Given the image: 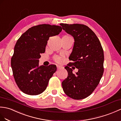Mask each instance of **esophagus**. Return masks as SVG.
<instances>
[{"mask_svg": "<svg viewBox=\"0 0 121 121\" xmlns=\"http://www.w3.org/2000/svg\"><path fill=\"white\" fill-rule=\"evenodd\" d=\"M57 69H61V68H62V66H60V65H57Z\"/></svg>", "mask_w": 121, "mask_h": 121, "instance_id": "obj_1", "label": "esophagus"}]
</instances>
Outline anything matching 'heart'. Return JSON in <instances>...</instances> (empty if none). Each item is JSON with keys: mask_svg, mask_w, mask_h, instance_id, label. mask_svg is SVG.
I'll return each instance as SVG.
<instances>
[{"mask_svg": "<svg viewBox=\"0 0 121 121\" xmlns=\"http://www.w3.org/2000/svg\"><path fill=\"white\" fill-rule=\"evenodd\" d=\"M55 60L58 62H61V58L59 57H57L55 58Z\"/></svg>", "mask_w": 121, "mask_h": 121, "instance_id": "b5f03b06", "label": "heart"}]
</instances>
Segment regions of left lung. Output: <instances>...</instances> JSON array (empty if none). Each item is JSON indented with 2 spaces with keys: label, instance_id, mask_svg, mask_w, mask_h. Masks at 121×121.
Instances as JSON below:
<instances>
[{
  "label": "left lung",
  "instance_id": "1",
  "mask_svg": "<svg viewBox=\"0 0 121 121\" xmlns=\"http://www.w3.org/2000/svg\"><path fill=\"white\" fill-rule=\"evenodd\" d=\"M60 25L75 41L69 58L72 62L64 67L68 76L62 82L63 90L66 95L73 99H85L92 93L102 77L104 61L102 46L95 33L86 25ZM72 65L78 69L76 74L72 73L70 67Z\"/></svg>",
  "mask_w": 121,
  "mask_h": 121
}]
</instances>
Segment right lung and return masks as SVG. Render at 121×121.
Wrapping results in <instances>:
<instances>
[{"label": "right lung", "instance_id": "add662e5", "mask_svg": "<svg viewBox=\"0 0 121 121\" xmlns=\"http://www.w3.org/2000/svg\"><path fill=\"white\" fill-rule=\"evenodd\" d=\"M62 30L59 26L39 25L27 30L17 41L11 67L17 85L24 93L36 95L45 90L57 67L40 66L39 59L45 52L49 37L59 35Z\"/></svg>", "mask_w": 121, "mask_h": 121}]
</instances>
